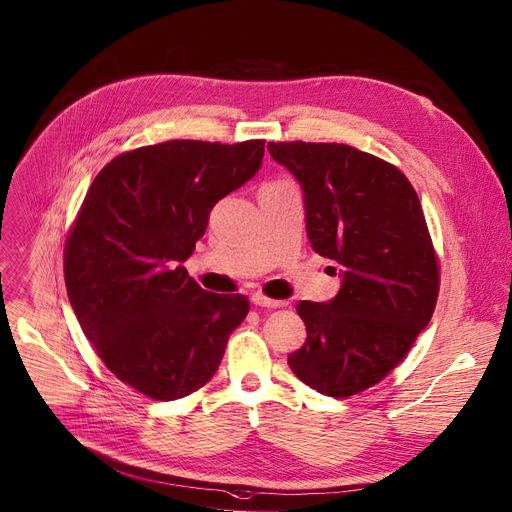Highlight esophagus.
Here are the masks:
<instances>
[{
  "instance_id": "34e87169",
  "label": "esophagus",
  "mask_w": 512,
  "mask_h": 512,
  "mask_svg": "<svg viewBox=\"0 0 512 512\" xmlns=\"http://www.w3.org/2000/svg\"><path fill=\"white\" fill-rule=\"evenodd\" d=\"M252 304L260 306V308H273V310L287 306V302H283V299H270V297H266L262 293H254L252 295Z\"/></svg>"
}]
</instances>
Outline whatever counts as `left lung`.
I'll use <instances>...</instances> for the list:
<instances>
[{
  "mask_svg": "<svg viewBox=\"0 0 512 512\" xmlns=\"http://www.w3.org/2000/svg\"><path fill=\"white\" fill-rule=\"evenodd\" d=\"M268 150L304 190L314 252L341 264L330 302L297 304L308 339L287 364L326 397L357 395L403 362L434 314L440 270L422 204L395 165L353 146L295 140Z\"/></svg>",
  "mask_w": 512,
  "mask_h": 512,
  "instance_id": "1",
  "label": "left lung"
}]
</instances>
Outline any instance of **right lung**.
Returning a JSON list of instances; mask_svg holds the SVG:
<instances>
[{"mask_svg":"<svg viewBox=\"0 0 512 512\" xmlns=\"http://www.w3.org/2000/svg\"><path fill=\"white\" fill-rule=\"evenodd\" d=\"M264 140H169L115 157L90 184L64 250L70 304L105 366L155 401L215 376L246 295L184 268L213 206L256 175Z\"/></svg>","mask_w":512,"mask_h":512,"instance_id":"add662e5","label":"right lung"}]
</instances>
